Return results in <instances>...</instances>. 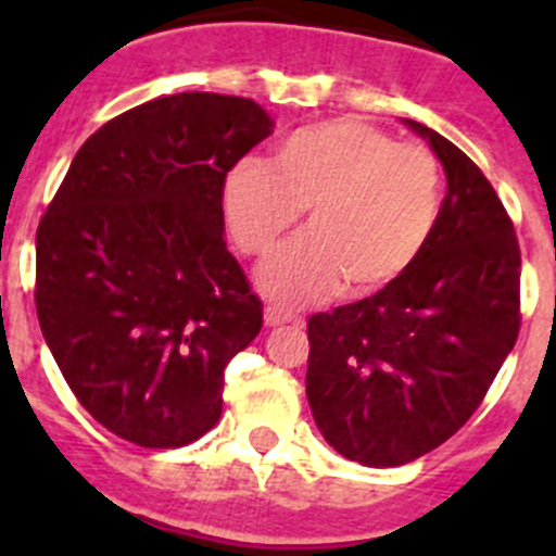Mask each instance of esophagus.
<instances>
[{
	"label": "esophagus",
	"instance_id": "1",
	"mask_svg": "<svg viewBox=\"0 0 556 556\" xmlns=\"http://www.w3.org/2000/svg\"><path fill=\"white\" fill-rule=\"evenodd\" d=\"M264 320H267V326H283V323H301L298 317H294L292 312H287V308L281 306H267V312H264Z\"/></svg>",
	"mask_w": 556,
	"mask_h": 556
}]
</instances>
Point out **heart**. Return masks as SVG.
Instances as JSON below:
<instances>
[{"label": "heart", "mask_w": 556, "mask_h": 556, "mask_svg": "<svg viewBox=\"0 0 556 556\" xmlns=\"http://www.w3.org/2000/svg\"><path fill=\"white\" fill-rule=\"evenodd\" d=\"M443 178L434 152L358 119L301 127L269 166L242 161L225 180V214L239 250L267 255L308 208L312 233L258 273L278 303H312L345 281L351 294L384 289L429 242Z\"/></svg>", "instance_id": "1"}]
</instances>
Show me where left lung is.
<instances>
[{
    "label": "left lung",
    "mask_w": 556,
    "mask_h": 556,
    "mask_svg": "<svg viewBox=\"0 0 556 556\" xmlns=\"http://www.w3.org/2000/svg\"><path fill=\"white\" fill-rule=\"evenodd\" d=\"M448 191L409 269L365 301L308 317L306 395L326 443L367 468L443 445L481 406L520 331V248L490 180L406 119Z\"/></svg>",
    "instance_id": "1"
}]
</instances>
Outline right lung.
<instances>
[{"label":"right lung","mask_w":556,"mask_h":556,"mask_svg":"<svg viewBox=\"0 0 556 556\" xmlns=\"http://www.w3.org/2000/svg\"><path fill=\"white\" fill-rule=\"evenodd\" d=\"M273 132L248 97L184 91L105 122L36 233V312L68 390L111 434L180 448L223 415L264 306L225 244L228 172Z\"/></svg>","instance_id":"add662e5"}]
</instances>
